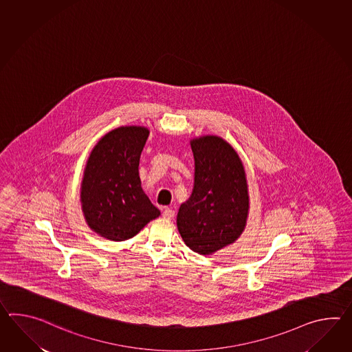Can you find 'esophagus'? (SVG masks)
Wrapping results in <instances>:
<instances>
[{"instance_id":"obj_1","label":"esophagus","mask_w":352,"mask_h":352,"mask_svg":"<svg viewBox=\"0 0 352 352\" xmlns=\"http://www.w3.org/2000/svg\"><path fill=\"white\" fill-rule=\"evenodd\" d=\"M174 214H175V212L173 211L172 208H165L164 212H163V217L165 219H174Z\"/></svg>"}]
</instances>
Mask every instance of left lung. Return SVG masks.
Returning a JSON list of instances; mask_svg holds the SVG:
<instances>
[{"instance_id": "1", "label": "left lung", "mask_w": 352, "mask_h": 352, "mask_svg": "<svg viewBox=\"0 0 352 352\" xmlns=\"http://www.w3.org/2000/svg\"><path fill=\"white\" fill-rule=\"evenodd\" d=\"M190 148L195 184L180 204L177 227L190 250L211 255L243 234L250 210L249 186L241 157L222 138H195Z\"/></svg>"}]
</instances>
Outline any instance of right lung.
Returning <instances> with one entry per match:
<instances>
[{"label": "right lung", "instance_id": "1", "mask_svg": "<svg viewBox=\"0 0 352 352\" xmlns=\"http://www.w3.org/2000/svg\"><path fill=\"white\" fill-rule=\"evenodd\" d=\"M150 130L121 126L102 136L87 159L80 204L88 227L111 241L139 234L160 211L141 188L139 162Z\"/></svg>", "mask_w": 352, "mask_h": 352}]
</instances>
